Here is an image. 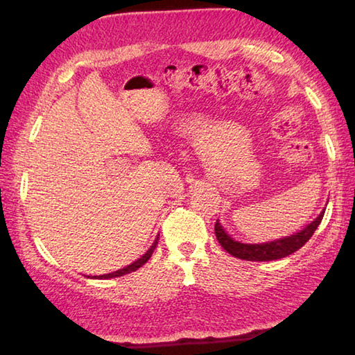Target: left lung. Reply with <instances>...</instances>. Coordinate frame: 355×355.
<instances>
[{
	"label": "left lung",
	"mask_w": 355,
	"mask_h": 355,
	"mask_svg": "<svg viewBox=\"0 0 355 355\" xmlns=\"http://www.w3.org/2000/svg\"><path fill=\"white\" fill-rule=\"evenodd\" d=\"M322 216H324V211H321V214L318 216L313 222H310L304 230L294 233L291 236L274 239V241L261 243V244H244V243L235 241L232 236L227 235V232L222 228L219 220H216L214 224V233L219 244L230 255L241 258V260H248V261H271V260H279V258L291 255L302 248V245L307 243L311 236H313L318 225L321 224Z\"/></svg>",
	"instance_id": "obj_1"
}]
</instances>
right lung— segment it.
<instances>
[{
	"instance_id": "obj_1",
	"label": "right lung",
	"mask_w": 355,
	"mask_h": 355,
	"mask_svg": "<svg viewBox=\"0 0 355 355\" xmlns=\"http://www.w3.org/2000/svg\"><path fill=\"white\" fill-rule=\"evenodd\" d=\"M156 244H158V238L155 239V243H153V245L152 248H150L146 254H144L139 260H136L135 263H131V264H128L127 268H123V269H119V271H114V272H110V274H103V275H94V277H91V279H112V277H120V275H125V274H130V272H133V271H136V269H139L142 264H146L148 260H150V257H152V254H153V250L156 249ZM89 277V275H87Z\"/></svg>"
}]
</instances>
